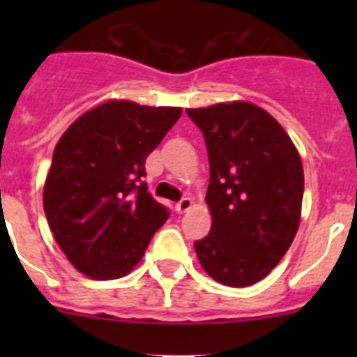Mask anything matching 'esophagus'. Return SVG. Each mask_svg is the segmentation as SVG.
Segmentation results:
<instances>
[{"instance_id": "34e87169", "label": "esophagus", "mask_w": 357, "mask_h": 357, "mask_svg": "<svg viewBox=\"0 0 357 357\" xmlns=\"http://www.w3.org/2000/svg\"><path fill=\"white\" fill-rule=\"evenodd\" d=\"M191 206H193V202H191V198H182L181 202H176L175 211L178 214H184V213H188L189 209H191Z\"/></svg>"}]
</instances>
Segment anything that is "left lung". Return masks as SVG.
<instances>
[{
  "mask_svg": "<svg viewBox=\"0 0 357 357\" xmlns=\"http://www.w3.org/2000/svg\"><path fill=\"white\" fill-rule=\"evenodd\" d=\"M209 153L211 232L195 241L202 268L232 288L259 282L295 239L304 169L275 118L248 102L185 109Z\"/></svg>",
  "mask_w": 357,
  "mask_h": 357,
  "instance_id": "left-lung-1",
  "label": "left lung"
}]
</instances>
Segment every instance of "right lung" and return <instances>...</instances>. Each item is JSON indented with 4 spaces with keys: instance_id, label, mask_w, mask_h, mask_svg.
Wrapping results in <instances>:
<instances>
[{
    "instance_id": "obj_1",
    "label": "right lung",
    "mask_w": 357,
    "mask_h": 357,
    "mask_svg": "<svg viewBox=\"0 0 357 357\" xmlns=\"http://www.w3.org/2000/svg\"><path fill=\"white\" fill-rule=\"evenodd\" d=\"M178 107L110 100L62 134L44 184V213L78 272L127 275L169 211L148 193L144 162L178 121Z\"/></svg>"
}]
</instances>
